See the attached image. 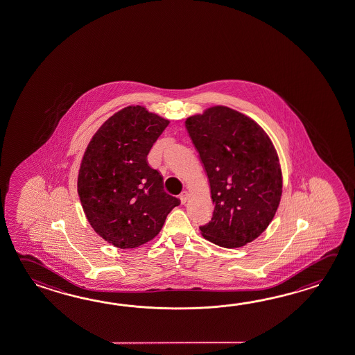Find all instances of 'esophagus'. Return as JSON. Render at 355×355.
<instances>
[{"label": "esophagus", "mask_w": 355, "mask_h": 355, "mask_svg": "<svg viewBox=\"0 0 355 355\" xmlns=\"http://www.w3.org/2000/svg\"><path fill=\"white\" fill-rule=\"evenodd\" d=\"M180 200H181L182 205H184L188 200V192L187 191H183L181 194H180Z\"/></svg>", "instance_id": "esophagus-1"}]
</instances>
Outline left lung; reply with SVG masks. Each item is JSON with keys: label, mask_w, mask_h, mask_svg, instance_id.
Instances as JSON below:
<instances>
[{"label": "left lung", "mask_w": 355, "mask_h": 355, "mask_svg": "<svg viewBox=\"0 0 355 355\" xmlns=\"http://www.w3.org/2000/svg\"><path fill=\"white\" fill-rule=\"evenodd\" d=\"M189 138L207 174L214 212L200 226L208 241L240 248L266 230L281 197L277 154L252 119L214 107L186 121Z\"/></svg>", "instance_id": "left-lung-1"}]
</instances>
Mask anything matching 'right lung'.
Here are the masks:
<instances>
[{
	"mask_svg": "<svg viewBox=\"0 0 355 355\" xmlns=\"http://www.w3.org/2000/svg\"><path fill=\"white\" fill-rule=\"evenodd\" d=\"M168 124L139 105L124 107L101 125L83 157L78 193L84 212L95 232L116 248L150 241L181 203L147 163Z\"/></svg>",
	"mask_w": 355,
	"mask_h": 355,
	"instance_id": "right-lung-1",
	"label": "right lung"
}]
</instances>
